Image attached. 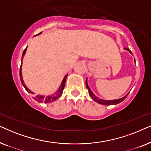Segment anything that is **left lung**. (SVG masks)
Listing matches in <instances>:
<instances>
[{
	"instance_id": "left-lung-1",
	"label": "left lung",
	"mask_w": 151,
	"mask_h": 151,
	"mask_svg": "<svg viewBox=\"0 0 151 151\" xmlns=\"http://www.w3.org/2000/svg\"><path fill=\"white\" fill-rule=\"evenodd\" d=\"M124 49H126V50L129 51L130 53H131V50L129 48H124ZM87 79V78H86ZM86 88H87L88 91V94H89V96H91V98L94 101H96V102H97L98 103H99V104H103V105H106V106H109V105H114V104H119V103H120L122 102V101H124L126 99V98L128 96V95H129V93H128L127 95H126V96L124 97H123V98H119V99H117V100H102V99H100L98 98V97H97L96 96H95V95L93 93V92L91 91L90 88L88 87V84H87V80H86Z\"/></svg>"
}]
</instances>
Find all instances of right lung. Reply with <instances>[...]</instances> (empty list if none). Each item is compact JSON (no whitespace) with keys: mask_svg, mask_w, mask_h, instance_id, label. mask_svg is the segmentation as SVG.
<instances>
[{"mask_svg":"<svg viewBox=\"0 0 151 151\" xmlns=\"http://www.w3.org/2000/svg\"><path fill=\"white\" fill-rule=\"evenodd\" d=\"M41 33H39V34H40ZM37 36V35H36ZM27 47H26L25 49H24V50L23 51V53H22V59L21 60H22V59H23V57L24 54H25L26 53V51H27ZM21 67H22V63H21V65H20V81H21V83L22 84V86H24V88L27 90V91L28 93H30L32 94H34V93H33L32 91H30L29 88L27 87L25 84L24 83V81H23V79H22V71H21ZM67 74L65 76V78H64V79L63 81H62V83H61V85L60 86V88H58V90L56 92H55V93L51 95V96H40V95H37V96H34V99L36 101H37L38 102H45V103H49V102H52L53 101L56 100L58 99L60 97L62 96V94H63V89L65 88V82H66V79H67Z\"/></svg>","mask_w":151,"mask_h":151,"instance_id":"right-lung-1","label":"right lung"}]
</instances>
